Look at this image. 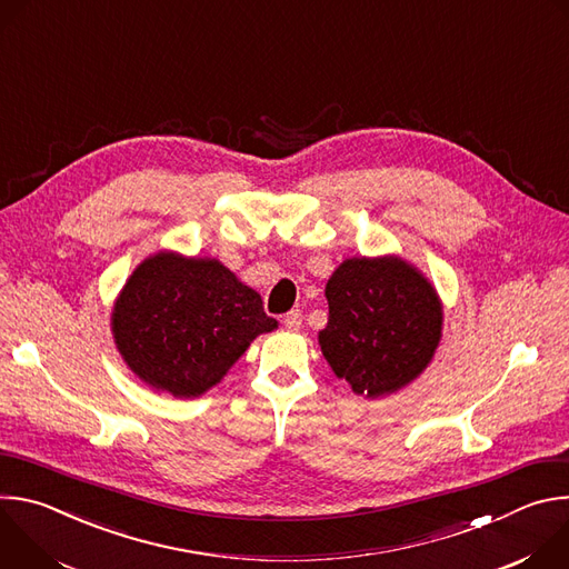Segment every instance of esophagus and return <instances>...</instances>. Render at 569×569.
Returning <instances> with one entry per match:
<instances>
[{"instance_id": "esophagus-1", "label": "esophagus", "mask_w": 569, "mask_h": 569, "mask_svg": "<svg viewBox=\"0 0 569 569\" xmlns=\"http://www.w3.org/2000/svg\"><path fill=\"white\" fill-rule=\"evenodd\" d=\"M301 319H303L301 310H290V312L283 315V327H286L288 331H297V329L301 327Z\"/></svg>"}]
</instances>
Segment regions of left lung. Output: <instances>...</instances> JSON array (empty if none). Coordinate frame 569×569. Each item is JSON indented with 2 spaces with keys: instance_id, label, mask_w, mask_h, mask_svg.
I'll return each instance as SVG.
<instances>
[{
  "instance_id": "left-lung-1",
  "label": "left lung",
  "mask_w": 569,
  "mask_h": 569,
  "mask_svg": "<svg viewBox=\"0 0 569 569\" xmlns=\"http://www.w3.org/2000/svg\"><path fill=\"white\" fill-rule=\"evenodd\" d=\"M323 358L356 393L378 398L412 382L441 338L435 288L400 259H347L327 283Z\"/></svg>"
}]
</instances>
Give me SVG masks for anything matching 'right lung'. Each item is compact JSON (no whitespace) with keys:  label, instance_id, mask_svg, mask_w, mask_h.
Masks as SVG:
<instances>
[{"label":"right lung","instance_id":"1","mask_svg":"<svg viewBox=\"0 0 569 569\" xmlns=\"http://www.w3.org/2000/svg\"><path fill=\"white\" fill-rule=\"evenodd\" d=\"M277 329L261 295L213 259L161 252L128 279L112 312L114 342L150 387L200 396L259 333Z\"/></svg>","mask_w":569,"mask_h":569}]
</instances>
